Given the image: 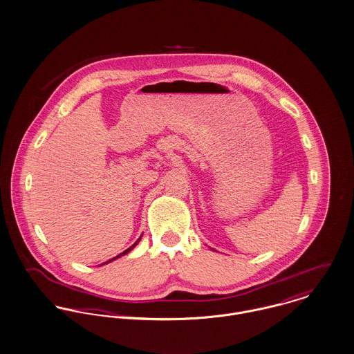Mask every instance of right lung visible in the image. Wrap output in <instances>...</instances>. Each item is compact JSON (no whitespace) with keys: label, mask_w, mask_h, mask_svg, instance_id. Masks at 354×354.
<instances>
[{"label":"right lung","mask_w":354,"mask_h":354,"mask_svg":"<svg viewBox=\"0 0 354 354\" xmlns=\"http://www.w3.org/2000/svg\"><path fill=\"white\" fill-rule=\"evenodd\" d=\"M138 241H140V239H138V240H137V241H136V243H134V244H133V245H131V247H129V248H127V250H124V251H123V252H122V254H119V255H117V257H115V258H113V259H110V261H109V262H111V261H114V259H117V258H119V257H122V255H124V254H127V252H129V251H130V250H131V248H133V247H134V245H136V244H137V243H138Z\"/></svg>","instance_id":"add662e5"}]
</instances>
